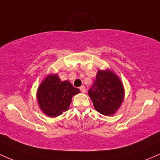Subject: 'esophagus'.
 <instances>
[{"mask_svg": "<svg viewBox=\"0 0 160 160\" xmlns=\"http://www.w3.org/2000/svg\"><path fill=\"white\" fill-rule=\"evenodd\" d=\"M80 91H81L82 93H85L86 92V88H85V86H82L80 88Z\"/></svg>", "mask_w": 160, "mask_h": 160, "instance_id": "esophagus-1", "label": "esophagus"}]
</instances>
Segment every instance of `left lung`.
<instances>
[{"instance_id": "8db88e82", "label": "left lung", "mask_w": 160, "mask_h": 160, "mask_svg": "<svg viewBox=\"0 0 160 160\" xmlns=\"http://www.w3.org/2000/svg\"><path fill=\"white\" fill-rule=\"evenodd\" d=\"M88 93L95 109L105 116L114 114L120 108L124 98L122 81L109 69L98 70L96 79Z\"/></svg>"}]
</instances>
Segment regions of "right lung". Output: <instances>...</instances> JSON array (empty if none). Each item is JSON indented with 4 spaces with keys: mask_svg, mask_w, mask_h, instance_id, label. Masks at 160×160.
I'll list each match as a JSON object with an SVG mask.
<instances>
[{
    "mask_svg": "<svg viewBox=\"0 0 160 160\" xmlns=\"http://www.w3.org/2000/svg\"><path fill=\"white\" fill-rule=\"evenodd\" d=\"M80 89L68 80L61 81L58 74H48L42 81L37 92L39 107L49 117H56L68 110L72 97Z\"/></svg>",
    "mask_w": 160,
    "mask_h": 160,
    "instance_id": "right-lung-1",
    "label": "right lung"
}]
</instances>
